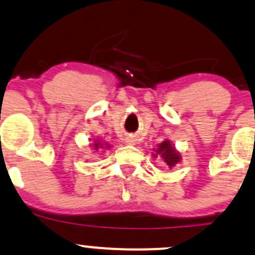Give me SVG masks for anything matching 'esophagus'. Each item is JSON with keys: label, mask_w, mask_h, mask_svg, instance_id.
I'll list each match as a JSON object with an SVG mask.
<instances>
[{"label": "esophagus", "mask_w": 255, "mask_h": 255, "mask_svg": "<svg viewBox=\"0 0 255 255\" xmlns=\"http://www.w3.org/2000/svg\"><path fill=\"white\" fill-rule=\"evenodd\" d=\"M133 141H135V140H133V138H127V142L128 143H133Z\"/></svg>", "instance_id": "34e87169"}]
</instances>
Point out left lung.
Instances as JSON below:
<instances>
[{
    "label": "left lung",
    "instance_id": "1",
    "mask_svg": "<svg viewBox=\"0 0 255 255\" xmlns=\"http://www.w3.org/2000/svg\"><path fill=\"white\" fill-rule=\"evenodd\" d=\"M153 153L152 157L157 158L158 157L162 162H164V164L168 168H174L178 163L182 162V153L177 149V147L173 145L169 140H164L163 142H161L159 145H157L156 148H153Z\"/></svg>",
    "mask_w": 255,
    "mask_h": 255
}]
</instances>
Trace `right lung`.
Masks as SVG:
<instances>
[{"mask_svg": "<svg viewBox=\"0 0 255 255\" xmlns=\"http://www.w3.org/2000/svg\"><path fill=\"white\" fill-rule=\"evenodd\" d=\"M89 142H91L89 143V147H91V149H93L94 152H104V151H102V149L112 148V146H110L107 141L99 140L98 137H94L93 140H91Z\"/></svg>", "mask_w": 255, "mask_h": 255, "instance_id": "obj_1", "label": "right lung"}]
</instances>
